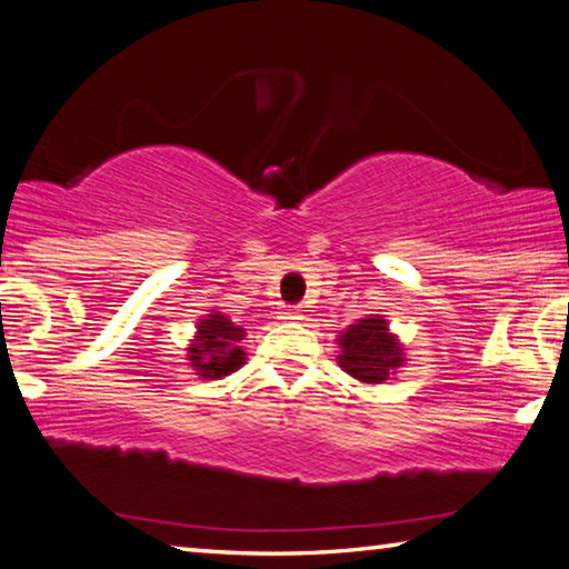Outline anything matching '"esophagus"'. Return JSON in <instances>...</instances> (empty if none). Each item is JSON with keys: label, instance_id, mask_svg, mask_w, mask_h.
Returning <instances> with one entry per match:
<instances>
[{"label": "esophagus", "instance_id": "34e87169", "mask_svg": "<svg viewBox=\"0 0 569 569\" xmlns=\"http://www.w3.org/2000/svg\"><path fill=\"white\" fill-rule=\"evenodd\" d=\"M278 319H281V321H298V319H301V311H296V308H283V311H278Z\"/></svg>", "mask_w": 569, "mask_h": 569}]
</instances>
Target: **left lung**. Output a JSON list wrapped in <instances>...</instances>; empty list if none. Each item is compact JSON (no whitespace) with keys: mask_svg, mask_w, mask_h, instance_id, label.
<instances>
[{"mask_svg":"<svg viewBox=\"0 0 569 569\" xmlns=\"http://www.w3.org/2000/svg\"><path fill=\"white\" fill-rule=\"evenodd\" d=\"M339 366L361 383H387L403 363L407 351L399 336L389 329L383 316H366L343 329L339 336Z\"/></svg>","mask_w":569,"mask_h":569,"instance_id":"8db88e82","label":"left lung"}]
</instances>
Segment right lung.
Instances as JSON below:
<instances>
[{
  "mask_svg": "<svg viewBox=\"0 0 569 569\" xmlns=\"http://www.w3.org/2000/svg\"><path fill=\"white\" fill-rule=\"evenodd\" d=\"M246 339V329L228 319L226 313L210 311L200 316L196 323V336H192L186 359L198 379L218 381L238 371L246 363V351L240 341Z\"/></svg>",
  "mask_w": 569,
  "mask_h": 569,
  "instance_id": "right-lung-1",
  "label": "right lung"
}]
</instances>
